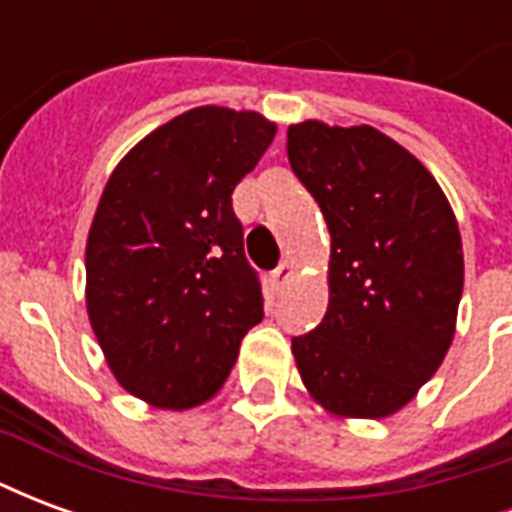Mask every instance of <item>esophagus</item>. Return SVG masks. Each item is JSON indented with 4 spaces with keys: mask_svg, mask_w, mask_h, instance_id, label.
Instances as JSON below:
<instances>
[{
    "mask_svg": "<svg viewBox=\"0 0 512 512\" xmlns=\"http://www.w3.org/2000/svg\"><path fill=\"white\" fill-rule=\"evenodd\" d=\"M290 277H293V263H288V260H285V263H279V266L271 271V285L279 290Z\"/></svg>",
    "mask_w": 512,
    "mask_h": 512,
    "instance_id": "esophagus-1",
    "label": "esophagus"
}]
</instances>
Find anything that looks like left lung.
<instances>
[{"mask_svg":"<svg viewBox=\"0 0 512 512\" xmlns=\"http://www.w3.org/2000/svg\"><path fill=\"white\" fill-rule=\"evenodd\" d=\"M288 161L332 235L326 315L293 337L301 381L337 417H389L439 370L455 334V213L428 169L370 126L304 120L288 128Z\"/></svg>","mask_w":512,"mask_h":512,"instance_id":"obj_1","label":"left lung"}]
</instances>
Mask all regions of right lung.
Returning <instances> with one entry per match:
<instances>
[{
	"label": "right lung",
	"instance_id": "1",
	"mask_svg": "<svg viewBox=\"0 0 512 512\" xmlns=\"http://www.w3.org/2000/svg\"><path fill=\"white\" fill-rule=\"evenodd\" d=\"M277 126L197 106L128 150L87 235V315L123 389L156 408L200 406L263 321L233 189Z\"/></svg>",
	"mask_w": 512,
	"mask_h": 512
}]
</instances>
